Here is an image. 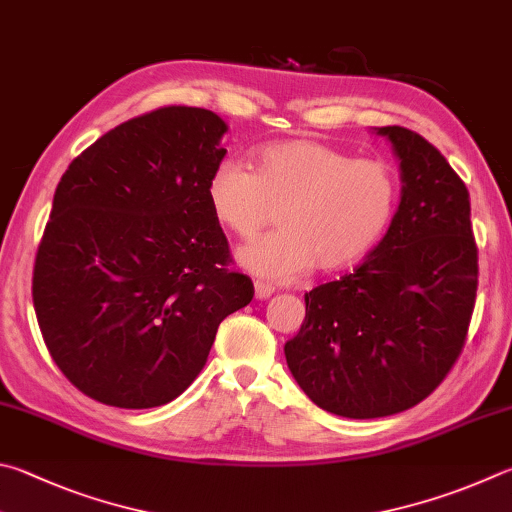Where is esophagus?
Masks as SVG:
<instances>
[{
    "mask_svg": "<svg viewBox=\"0 0 512 512\" xmlns=\"http://www.w3.org/2000/svg\"><path fill=\"white\" fill-rule=\"evenodd\" d=\"M275 293V288L266 282H255V297L257 300H268Z\"/></svg>",
    "mask_w": 512,
    "mask_h": 512,
    "instance_id": "obj_1",
    "label": "esophagus"
}]
</instances>
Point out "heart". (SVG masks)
I'll list each match as a JSON object with an SVG mask.
<instances>
[{
  "label": "heart",
  "mask_w": 512,
  "mask_h": 512,
  "mask_svg": "<svg viewBox=\"0 0 512 512\" xmlns=\"http://www.w3.org/2000/svg\"><path fill=\"white\" fill-rule=\"evenodd\" d=\"M398 194L392 165L309 138L266 145L257 174L224 159L206 183L212 215L239 239H255L280 210L282 230L241 248L237 259L282 282L315 266L333 273L362 262L392 224Z\"/></svg>",
  "instance_id": "1"
}]
</instances>
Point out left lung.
Listing matches in <instances>:
<instances>
[{
  "label": "left lung",
  "instance_id": "1",
  "mask_svg": "<svg viewBox=\"0 0 512 512\" xmlns=\"http://www.w3.org/2000/svg\"><path fill=\"white\" fill-rule=\"evenodd\" d=\"M392 145L401 201L356 271L304 295L286 365L331 414L378 418L410 410L448 376L477 297L470 199L441 152L405 127H374Z\"/></svg>",
  "mask_w": 512,
  "mask_h": 512
}]
</instances>
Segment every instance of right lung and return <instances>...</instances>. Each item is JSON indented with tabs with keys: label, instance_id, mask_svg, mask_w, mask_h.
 Listing matches in <instances>:
<instances>
[{
	"label": "right lung",
	"instance_id": "obj_1",
	"mask_svg": "<svg viewBox=\"0 0 512 512\" xmlns=\"http://www.w3.org/2000/svg\"><path fill=\"white\" fill-rule=\"evenodd\" d=\"M226 132L215 111L161 107L100 136L55 188L33 306L55 365L98 403L174 401L253 300L206 199Z\"/></svg>",
	"mask_w": 512,
	"mask_h": 512
}]
</instances>
